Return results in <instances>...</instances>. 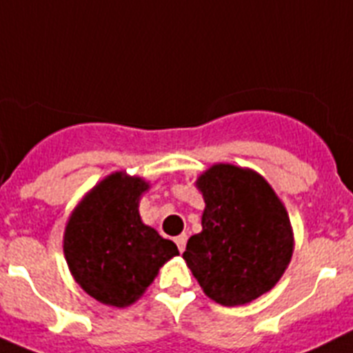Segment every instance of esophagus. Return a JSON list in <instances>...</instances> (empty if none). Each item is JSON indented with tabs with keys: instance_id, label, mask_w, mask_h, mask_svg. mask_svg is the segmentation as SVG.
Returning <instances> with one entry per match:
<instances>
[{
	"instance_id": "1",
	"label": "esophagus",
	"mask_w": 353,
	"mask_h": 353,
	"mask_svg": "<svg viewBox=\"0 0 353 353\" xmlns=\"http://www.w3.org/2000/svg\"><path fill=\"white\" fill-rule=\"evenodd\" d=\"M174 242H176V245H179V251L180 252L185 251V244H187V235H185V233H182V235L176 236V239H174Z\"/></svg>"
}]
</instances>
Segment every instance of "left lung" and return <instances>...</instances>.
<instances>
[{
  "instance_id": "1",
  "label": "left lung",
  "mask_w": 353,
  "mask_h": 353,
  "mask_svg": "<svg viewBox=\"0 0 353 353\" xmlns=\"http://www.w3.org/2000/svg\"><path fill=\"white\" fill-rule=\"evenodd\" d=\"M196 187L203 230L187 240L183 260L212 301L248 304L272 290L292 260L288 212L261 174L233 164H214Z\"/></svg>"
}]
</instances>
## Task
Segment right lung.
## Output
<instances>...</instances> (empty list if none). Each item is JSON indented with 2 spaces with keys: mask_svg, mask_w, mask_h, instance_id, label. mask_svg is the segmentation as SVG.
<instances>
[{
  "mask_svg": "<svg viewBox=\"0 0 353 353\" xmlns=\"http://www.w3.org/2000/svg\"><path fill=\"white\" fill-rule=\"evenodd\" d=\"M148 182L125 173L97 183L68 217L63 252L77 285L102 304L125 307L154 283L162 265L179 254L139 217Z\"/></svg>",
  "mask_w": 353,
  "mask_h": 353,
  "instance_id": "right-lung-1",
  "label": "right lung"
}]
</instances>
